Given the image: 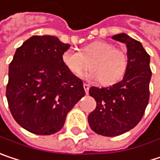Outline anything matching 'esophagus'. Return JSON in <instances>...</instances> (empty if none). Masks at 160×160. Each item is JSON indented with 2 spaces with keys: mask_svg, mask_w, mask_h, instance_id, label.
I'll list each match as a JSON object with an SVG mask.
<instances>
[{
  "mask_svg": "<svg viewBox=\"0 0 160 160\" xmlns=\"http://www.w3.org/2000/svg\"><path fill=\"white\" fill-rule=\"evenodd\" d=\"M83 87H84L85 92L88 94V92H89V89H90V85H89V84H87V83H84V84H83Z\"/></svg>",
  "mask_w": 160,
  "mask_h": 160,
  "instance_id": "esophagus-1",
  "label": "esophagus"
}]
</instances>
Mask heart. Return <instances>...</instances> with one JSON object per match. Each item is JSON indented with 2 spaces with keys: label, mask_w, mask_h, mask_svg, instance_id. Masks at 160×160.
Wrapping results in <instances>:
<instances>
[{
  "label": "heart",
  "mask_w": 160,
  "mask_h": 160,
  "mask_svg": "<svg viewBox=\"0 0 160 160\" xmlns=\"http://www.w3.org/2000/svg\"><path fill=\"white\" fill-rule=\"evenodd\" d=\"M66 68L76 77H80L89 68L90 79L98 80L102 85H112L123 77L127 66L126 53L120 48H113L109 42L97 40L85 46L81 52L67 50L62 55Z\"/></svg>",
  "instance_id": "heart-1"
}]
</instances>
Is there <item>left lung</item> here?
I'll use <instances>...</instances> for the list:
<instances>
[{"label": "left lung", "instance_id": "left-lung-1", "mask_svg": "<svg viewBox=\"0 0 160 160\" xmlns=\"http://www.w3.org/2000/svg\"><path fill=\"white\" fill-rule=\"evenodd\" d=\"M112 39L126 45L128 66L123 80L107 88L91 87L96 108L88 116L90 127L104 137H116L138 124L149 101L150 57L139 41L125 34Z\"/></svg>", "mask_w": 160, "mask_h": 160}]
</instances>
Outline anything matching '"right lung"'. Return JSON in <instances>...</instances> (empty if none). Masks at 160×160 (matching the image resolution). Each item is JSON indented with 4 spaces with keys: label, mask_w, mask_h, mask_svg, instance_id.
Instances as JSON below:
<instances>
[{
    "label": "right lung",
    "mask_w": 160,
    "mask_h": 160,
    "mask_svg": "<svg viewBox=\"0 0 160 160\" xmlns=\"http://www.w3.org/2000/svg\"><path fill=\"white\" fill-rule=\"evenodd\" d=\"M70 45L52 36H34L18 48L9 65V109L25 130L49 136L64 125L68 112L85 95L83 82L62 61Z\"/></svg>",
    "instance_id": "add662e5"
}]
</instances>
